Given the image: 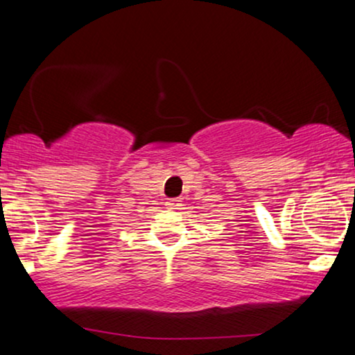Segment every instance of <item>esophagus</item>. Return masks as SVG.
Returning a JSON list of instances; mask_svg holds the SVG:
<instances>
[{"mask_svg":"<svg viewBox=\"0 0 355 355\" xmlns=\"http://www.w3.org/2000/svg\"><path fill=\"white\" fill-rule=\"evenodd\" d=\"M166 205H168V209H178L180 207V200H168Z\"/></svg>","mask_w":355,"mask_h":355,"instance_id":"obj_1","label":"esophagus"}]
</instances>
